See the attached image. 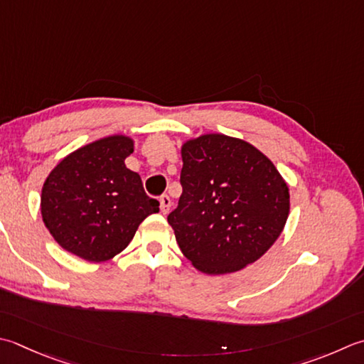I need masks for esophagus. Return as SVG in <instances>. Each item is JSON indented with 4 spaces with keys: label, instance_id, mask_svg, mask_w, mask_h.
<instances>
[{
    "label": "esophagus",
    "instance_id": "1",
    "mask_svg": "<svg viewBox=\"0 0 364 364\" xmlns=\"http://www.w3.org/2000/svg\"><path fill=\"white\" fill-rule=\"evenodd\" d=\"M159 208H161V213L162 215H167V213L170 211V206H172V200H170L168 196H162L159 198Z\"/></svg>",
    "mask_w": 364,
    "mask_h": 364
}]
</instances>
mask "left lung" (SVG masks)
I'll return each instance as SVG.
<instances>
[{
  "label": "left lung",
  "instance_id": "left-lung-1",
  "mask_svg": "<svg viewBox=\"0 0 364 364\" xmlns=\"http://www.w3.org/2000/svg\"><path fill=\"white\" fill-rule=\"evenodd\" d=\"M178 206L167 220L194 268L218 276L259 260L286 227L290 194L260 149L225 134H203L181 145Z\"/></svg>",
  "mask_w": 364,
  "mask_h": 364
}]
</instances>
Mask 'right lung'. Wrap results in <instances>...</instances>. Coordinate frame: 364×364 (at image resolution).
Segmentation results:
<instances>
[{
    "instance_id": "add662e5",
    "label": "right lung",
    "mask_w": 364,
    "mask_h": 364,
    "mask_svg": "<svg viewBox=\"0 0 364 364\" xmlns=\"http://www.w3.org/2000/svg\"><path fill=\"white\" fill-rule=\"evenodd\" d=\"M134 139L113 134L83 145L48 173L41 215L64 251L101 263L123 252L159 202L149 198L137 172L126 167Z\"/></svg>"
}]
</instances>
